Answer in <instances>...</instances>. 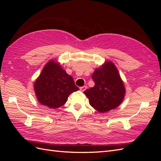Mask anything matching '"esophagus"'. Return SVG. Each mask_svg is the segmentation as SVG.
<instances>
[{"instance_id": "1", "label": "esophagus", "mask_w": 161, "mask_h": 161, "mask_svg": "<svg viewBox=\"0 0 161 161\" xmlns=\"http://www.w3.org/2000/svg\"><path fill=\"white\" fill-rule=\"evenodd\" d=\"M86 86H81V87H80V91L81 92H84V91L86 90Z\"/></svg>"}]
</instances>
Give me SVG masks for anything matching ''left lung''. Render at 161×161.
Here are the masks:
<instances>
[{
  "label": "left lung",
  "instance_id": "1",
  "mask_svg": "<svg viewBox=\"0 0 161 161\" xmlns=\"http://www.w3.org/2000/svg\"><path fill=\"white\" fill-rule=\"evenodd\" d=\"M95 86L83 93L90 105L100 113L115 109L123 101L125 89L118 69L111 61H106L92 75Z\"/></svg>",
  "mask_w": 161,
  "mask_h": 161
}]
</instances>
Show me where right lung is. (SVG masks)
<instances>
[{
    "label": "right lung",
    "instance_id": "add662e5",
    "mask_svg": "<svg viewBox=\"0 0 161 161\" xmlns=\"http://www.w3.org/2000/svg\"><path fill=\"white\" fill-rule=\"evenodd\" d=\"M33 87L38 101L50 109L64 105L72 92L79 90L72 77L55 60L47 62Z\"/></svg>",
    "mask_w": 161,
    "mask_h": 161
}]
</instances>
